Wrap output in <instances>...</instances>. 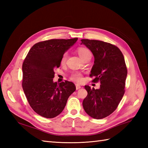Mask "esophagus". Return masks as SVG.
I'll return each mask as SVG.
<instances>
[{"instance_id": "obj_1", "label": "esophagus", "mask_w": 148, "mask_h": 148, "mask_svg": "<svg viewBox=\"0 0 148 148\" xmlns=\"http://www.w3.org/2000/svg\"><path fill=\"white\" fill-rule=\"evenodd\" d=\"M76 90H79L80 88H81V86L79 84H76Z\"/></svg>"}]
</instances>
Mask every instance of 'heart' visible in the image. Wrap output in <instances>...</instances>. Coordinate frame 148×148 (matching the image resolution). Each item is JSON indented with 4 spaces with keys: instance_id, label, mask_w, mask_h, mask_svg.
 <instances>
[{
    "instance_id": "obj_1",
    "label": "heart",
    "mask_w": 148,
    "mask_h": 148,
    "mask_svg": "<svg viewBox=\"0 0 148 148\" xmlns=\"http://www.w3.org/2000/svg\"><path fill=\"white\" fill-rule=\"evenodd\" d=\"M77 53L78 54H79L80 57L82 59L85 58L87 55L91 54V53L89 50L86 48H84V47H79V48H78ZM67 54L66 53L62 55V58L60 59L61 64H65L66 62V60H67ZM71 79L72 81H76V82H80V81L82 80V75H81L80 73H77H77H74L71 76Z\"/></svg>"
}]
</instances>
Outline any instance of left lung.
I'll return each mask as SVG.
<instances>
[{
    "label": "left lung",
    "instance_id": "8db88e82",
    "mask_svg": "<svg viewBox=\"0 0 148 148\" xmlns=\"http://www.w3.org/2000/svg\"><path fill=\"white\" fill-rule=\"evenodd\" d=\"M94 56L90 77L100 82L99 89L84 86L88 95L83 100L84 111L91 117L102 119L114 112L125 93L127 69L124 56L118 47L101 40L81 39Z\"/></svg>",
    "mask_w": 148,
    "mask_h": 148
}]
</instances>
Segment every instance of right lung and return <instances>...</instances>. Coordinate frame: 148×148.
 Segmentation results:
<instances>
[{
    "label": "right lung",
    "mask_w": 148,
    "mask_h": 148,
    "mask_svg": "<svg viewBox=\"0 0 148 148\" xmlns=\"http://www.w3.org/2000/svg\"><path fill=\"white\" fill-rule=\"evenodd\" d=\"M77 38L50 39L35 44L22 65V86L27 99L37 114L53 118L64 110L68 98L76 90L75 84L65 81L53 82L54 69L60 65L62 55Z\"/></svg>",
    "instance_id": "obj_1"
}]
</instances>
